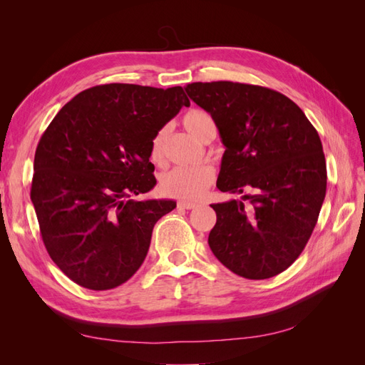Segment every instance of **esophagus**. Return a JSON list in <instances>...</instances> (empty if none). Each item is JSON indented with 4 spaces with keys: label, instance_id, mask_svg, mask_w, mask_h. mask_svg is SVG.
I'll use <instances>...</instances> for the list:
<instances>
[{
    "label": "esophagus",
    "instance_id": "obj_1",
    "mask_svg": "<svg viewBox=\"0 0 365 365\" xmlns=\"http://www.w3.org/2000/svg\"><path fill=\"white\" fill-rule=\"evenodd\" d=\"M178 207L180 208H185V210H192V208L197 207V204L196 202H190V201H180Z\"/></svg>",
    "mask_w": 365,
    "mask_h": 365
}]
</instances>
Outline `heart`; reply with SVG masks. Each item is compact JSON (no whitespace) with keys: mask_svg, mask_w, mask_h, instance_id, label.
<instances>
[{"mask_svg":"<svg viewBox=\"0 0 365 365\" xmlns=\"http://www.w3.org/2000/svg\"><path fill=\"white\" fill-rule=\"evenodd\" d=\"M184 128L196 140L205 141L210 135L216 134V125L208 113L202 109H190L182 117ZM168 129H160L150 143V160L153 163L163 161V148ZM215 180V169L208 164L192 165V168H175L161 178V189L165 195L181 197V200H197L201 197L210 184Z\"/></svg>","mask_w":365,"mask_h":365,"instance_id":"obj_1","label":"heart"}]
</instances>
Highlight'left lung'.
I'll return each instance as SVG.
<instances>
[{"label":"left lung","instance_id":"left-lung-1","mask_svg":"<svg viewBox=\"0 0 365 365\" xmlns=\"http://www.w3.org/2000/svg\"><path fill=\"white\" fill-rule=\"evenodd\" d=\"M184 90L212 115L225 146L217 189L250 192L242 201L212 204L208 245L240 277H274L304 250L324 201L318 132L291 98L269 88L220 81Z\"/></svg>","mask_w":365,"mask_h":365}]
</instances>
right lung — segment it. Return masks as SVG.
I'll return each instance as SVG.
<instances>
[{"instance_id":"1","label":"right lung","mask_w":365,"mask_h":365,"mask_svg":"<svg viewBox=\"0 0 365 365\" xmlns=\"http://www.w3.org/2000/svg\"><path fill=\"white\" fill-rule=\"evenodd\" d=\"M182 106L190 102L181 86L98 85L42 134L30 197L43 245L74 283L113 289L145 262L153 225L176 202L130 196L155 187L150 143Z\"/></svg>"}]
</instances>
